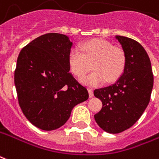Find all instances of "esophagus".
Here are the masks:
<instances>
[{
    "label": "esophagus",
    "mask_w": 159,
    "mask_h": 159,
    "mask_svg": "<svg viewBox=\"0 0 159 159\" xmlns=\"http://www.w3.org/2000/svg\"><path fill=\"white\" fill-rule=\"evenodd\" d=\"M89 98H93V90L92 89H89Z\"/></svg>",
    "instance_id": "34e87169"
}]
</instances>
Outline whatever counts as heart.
<instances>
[{
    "label": "heart",
    "mask_w": 159,
    "mask_h": 159,
    "mask_svg": "<svg viewBox=\"0 0 159 159\" xmlns=\"http://www.w3.org/2000/svg\"><path fill=\"white\" fill-rule=\"evenodd\" d=\"M69 52L68 62L70 71L76 77L84 76L92 68L93 71L83 76L82 83L88 86L99 85L106 80L116 81L124 72L126 57L121 47L112 45L103 39H93L84 42Z\"/></svg>",
    "instance_id": "1"
}]
</instances>
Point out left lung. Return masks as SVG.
<instances>
[{"label":"left lung","mask_w":159,"mask_h":159,"mask_svg":"<svg viewBox=\"0 0 159 159\" xmlns=\"http://www.w3.org/2000/svg\"><path fill=\"white\" fill-rule=\"evenodd\" d=\"M126 57L123 74L116 83L95 89L103 107L94 116L97 124L109 133L131 127L144 112L151 98L153 74L144 48L130 38L116 35Z\"/></svg>","instance_id":"left-lung-1"}]
</instances>
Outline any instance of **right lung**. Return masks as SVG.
<instances>
[{
  "instance_id": "right-lung-1",
  "label": "right lung",
  "mask_w": 159,
  "mask_h": 159,
  "mask_svg": "<svg viewBox=\"0 0 159 159\" xmlns=\"http://www.w3.org/2000/svg\"><path fill=\"white\" fill-rule=\"evenodd\" d=\"M67 36L50 33L24 46L14 72L19 106L26 118L43 130L67 121L71 109L89 98V92L70 72Z\"/></svg>"
}]
</instances>
